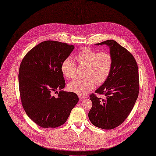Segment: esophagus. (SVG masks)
<instances>
[{
	"label": "esophagus",
	"mask_w": 156,
	"mask_h": 156,
	"mask_svg": "<svg viewBox=\"0 0 156 156\" xmlns=\"http://www.w3.org/2000/svg\"><path fill=\"white\" fill-rule=\"evenodd\" d=\"M79 98L80 99V100H83V99H84V98H85L86 97H85V96H83V95H79Z\"/></svg>",
	"instance_id": "34e87169"
}]
</instances>
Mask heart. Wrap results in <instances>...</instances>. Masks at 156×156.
Here are the masks:
<instances>
[{
	"mask_svg": "<svg viewBox=\"0 0 156 156\" xmlns=\"http://www.w3.org/2000/svg\"><path fill=\"white\" fill-rule=\"evenodd\" d=\"M79 67H85L83 80H76L68 85L69 89L79 95H85L93 90L96 85H101L108 78L113 58L107 51H100L88 47L83 48L75 56ZM63 75L69 80L75 76L77 66L69 58L65 59L61 66Z\"/></svg>",
	"mask_w": 156,
	"mask_h": 156,
	"instance_id": "1",
	"label": "heart"
}]
</instances>
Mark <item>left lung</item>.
Masks as SVG:
<instances>
[{"label": "left lung", "instance_id": "obj_1", "mask_svg": "<svg viewBox=\"0 0 156 156\" xmlns=\"http://www.w3.org/2000/svg\"><path fill=\"white\" fill-rule=\"evenodd\" d=\"M97 45L107 44L110 48L113 66L107 80L89 95L92 106L88 116L95 126L113 129L120 126L132 110L138 98L140 81L137 63L133 56L113 40Z\"/></svg>", "mask_w": 156, "mask_h": 156}]
</instances>
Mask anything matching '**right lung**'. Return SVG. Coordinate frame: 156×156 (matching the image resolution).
<instances>
[{
	"mask_svg": "<svg viewBox=\"0 0 156 156\" xmlns=\"http://www.w3.org/2000/svg\"><path fill=\"white\" fill-rule=\"evenodd\" d=\"M73 49L72 44L46 40L31 49L22 60L18 75L21 103L27 115L40 127L64 124L79 100L74 92L57 91L66 86L61 66Z\"/></svg>",
	"mask_w": 156,
	"mask_h": 156,
	"instance_id": "right-lung-1",
	"label": "right lung"
}]
</instances>
